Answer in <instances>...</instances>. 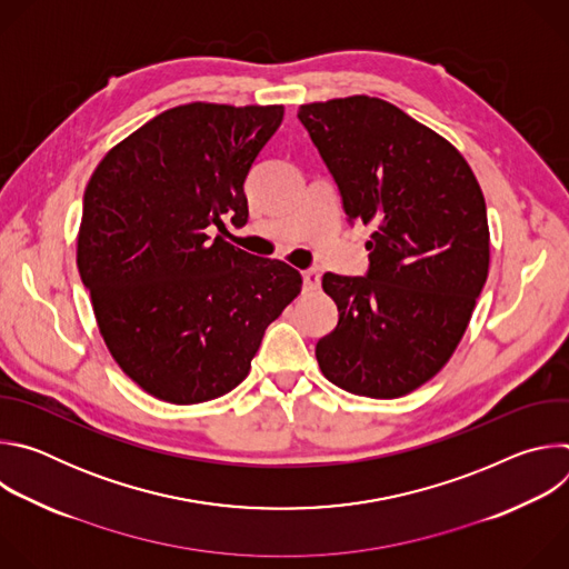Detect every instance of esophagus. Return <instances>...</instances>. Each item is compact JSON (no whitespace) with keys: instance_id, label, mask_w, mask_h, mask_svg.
<instances>
[{"instance_id":"esophagus-1","label":"esophagus","mask_w":569,"mask_h":569,"mask_svg":"<svg viewBox=\"0 0 569 569\" xmlns=\"http://www.w3.org/2000/svg\"><path fill=\"white\" fill-rule=\"evenodd\" d=\"M301 279H303V290L306 292H312V290H317L319 288V281H321V277H319V272L317 270H303L301 272Z\"/></svg>"}]
</instances>
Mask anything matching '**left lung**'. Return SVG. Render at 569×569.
<instances>
[{"label": "left lung", "mask_w": 569, "mask_h": 569, "mask_svg": "<svg viewBox=\"0 0 569 569\" xmlns=\"http://www.w3.org/2000/svg\"><path fill=\"white\" fill-rule=\"evenodd\" d=\"M349 218L371 224L365 277L327 272L340 319L315 356L333 385L369 398L415 391L455 353L489 277V220L461 152L373 97L297 112Z\"/></svg>", "instance_id": "1"}]
</instances>
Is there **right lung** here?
<instances>
[{
    "mask_svg": "<svg viewBox=\"0 0 569 569\" xmlns=\"http://www.w3.org/2000/svg\"><path fill=\"white\" fill-rule=\"evenodd\" d=\"M281 121L283 106H180L117 143L90 178L78 272L112 358L159 400L193 405L240 385L301 290L288 263L224 240V218L248 222L242 184Z\"/></svg>",
    "mask_w": 569,
    "mask_h": 569,
    "instance_id": "right-lung-1",
    "label": "right lung"
}]
</instances>
